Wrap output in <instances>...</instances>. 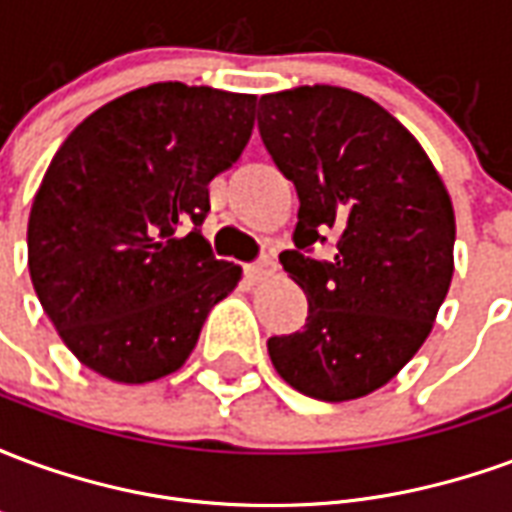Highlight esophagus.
<instances>
[{"label":"esophagus","instance_id":"1","mask_svg":"<svg viewBox=\"0 0 512 512\" xmlns=\"http://www.w3.org/2000/svg\"><path fill=\"white\" fill-rule=\"evenodd\" d=\"M274 271H277V260L268 255H263L260 260H257V263H252V266H249V274H252V279H268L271 274H274Z\"/></svg>","mask_w":512,"mask_h":512}]
</instances>
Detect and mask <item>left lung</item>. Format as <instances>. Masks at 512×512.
<instances>
[{
  "instance_id": "left-lung-1",
  "label": "left lung",
  "mask_w": 512,
  "mask_h": 512,
  "mask_svg": "<svg viewBox=\"0 0 512 512\" xmlns=\"http://www.w3.org/2000/svg\"><path fill=\"white\" fill-rule=\"evenodd\" d=\"M257 128L299 194L296 249L279 260L310 301L304 329L271 337L268 356L301 395H370L422 348L450 290V194L411 131L354 90L263 95ZM329 232L338 252L315 261L311 244Z\"/></svg>"
}]
</instances>
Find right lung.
Instances as JSON below:
<instances>
[{
	"label": "right lung",
	"instance_id": "right-lung-1",
	"mask_svg": "<svg viewBox=\"0 0 512 512\" xmlns=\"http://www.w3.org/2000/svg\"><path fill=\"white\" fill-rule=\"evenodd\" d=\"M255 95L158 82L109 101L51 158L32 211L29 277L62 343L117 384L183 367L241 266L200 224L208 183L244 153Z\"/></svg>",
	"mask_w": 512,
	"mask_h": 512
}]
</instances>
